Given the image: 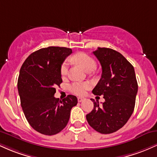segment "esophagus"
<instances>
[{
  "instance_id": "1",
  "label": "esophagus",
  "mask_w": 157,
  "mask_h": 157,
  "mask_svg": "<svg viewBox=\"0 0 157 157\" xmlns=\"http://www.w3.org/2000/svg\"><path fill=\"white\" fill-rule=\"evenodd\" d=\"M77 100H78L79 102H81L84 101V100H86V98H85V97H77Z\"/></svg>"
}]
</instances>
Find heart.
I'll list each match as a JSON object with an SVG mask.
<instances>
[{
  "label": "heart",
  "instance_id": "1",
  "mask_svg": "<svg viewBox=\"0 0 157 157\" xmlns=\"http://www.w3.org/2000/svg\"><path fill=\"white\" fill-rule=\"evenodd\" d=\"M74 62L80 65L86 70L87 72L93 71L96 67V63L91 56L84 52H79L73 56L71 58ZM68 64L67 61H65L62 64L60 68V73L63 77H65L68 74ZM90 84L89 82H73L70 86V91L71 92L77 95H82L86 93V91L90 88Z\"/></svg>",
  "mask_w": 157,
  "mask_h": 157
}]
</instances>
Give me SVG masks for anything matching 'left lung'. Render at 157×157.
<instances>
[{
  "mask_svg": "<svg viewBox=\"0 0 157 157\" xmlns=\"http://www.w3.org/2000/svg\"><path fill=\"white\" fill-rule=\"evenodd\" d=\"M93 54L102 66L101 78L92 93L103 95L105 102L91 99L94 109L86 115L91 127L101 134H111L123 127L134 111L138 91L134 66L120 52L100 48Z\"/></svg>",
  "mask_w": 157,
  "mask_h": 157,
  "instance_id": "1",
  "label": "left lung"
}]
</instances>
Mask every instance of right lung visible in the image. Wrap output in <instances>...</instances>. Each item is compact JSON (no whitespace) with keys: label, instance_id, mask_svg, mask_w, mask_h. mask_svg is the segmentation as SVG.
<instances>
[{"label":"right lung","instance_id":"right-lung-1","mask_svg":"<svg viewBox=\"0 0 157 157\" xmlns=\"http://www.w3.org/2000/svg\"><path fill=\"white\" fill-rule=\"evenodd\" d=\"M71 48L49 46L40 48L24 61L17 80L21 105L29 125L44 135H55L67 125L77 98L68 95L63 100L54 97L63 82L60 68Z\"/></svg>","mask_w":157,"mask_h":157}]
</instances>
